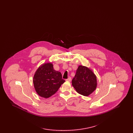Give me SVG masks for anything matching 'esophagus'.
Segmentation results:
<instances>
[{
    "instance_id": "obj_1",
    "label": "esophagus",
    "mask_w": 133,
    "mask_h": 133,
    "mask_svg": "<svg viewBox=\"0 0 133 133\" xmlns=\"http://www.w3.org/2000/svg\"><path fill=\"white\" fill-rule=\"evenodd\" d=\"M66 81H71V77H69L68 79H67L66 80Z\"/></svg>"
}]
</instances>
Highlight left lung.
Returning a JSON list of instances; mask_svg holds the SVG:
<instances>
[{
  "mask_svg": "<svg viewBox=\"0 0 133 133\" xmlns=\"http://www.w3.org/2000/svg\"><path fill=\"white\" fill-rule=\"evenodd\" d=\"M72 84L77 93L88 96L97 87V78L92 71L87 67L80 65L76 70Z\"/></svg>",
  "mask_w": 133,
  "mask_h": 133,
  "instance_id": "left-lung-1",
  "label": "left lung"
}]
</instances>
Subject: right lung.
Returning <instances> with one entry per match:
<instances>
[{"mask_svg":"<svg viewBox=\"0 0 133 133\" xmlns=\"http://www.w3.org/2000/svg\"><path fill=\"white\" fill-rule=\"evenodd\" d=\"M60 72L54 69L53 64L45 63L36 71L33 81L36 92L41 97L48 98L54 95L65 82Z\"/></svg>","mask_w":133,"mask_h":133,"instance_id":"add662e5","label":"right lung"}]
</instances>
